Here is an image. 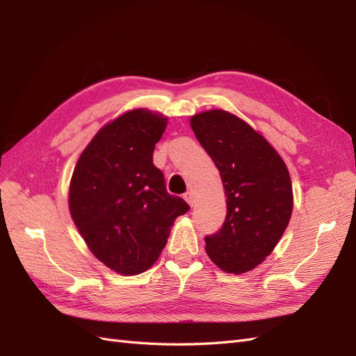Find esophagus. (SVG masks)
<instances>
[{
	"label": "esophagus",
	"instance_id": "esophagus-1",
	"mask_svg": "<svg viewBox=\"0 0 356 356\" xmlns=\"http://www.w3.org/2000/svg\"><path fill=\"white\" fill-rule=\"evenodd\" d=\"M184 199L188 202V205H194V193L193 191H186L185 194H184Z\"/></svg>",
	"mask_w": 356,
	"mask_h": 356
}]
</instances>
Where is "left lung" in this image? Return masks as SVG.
Instances as JSON below:
<instances>
[{"mask_svg":"<svg viewBox=\"0 0 356 356\" xmlns=\"http://www.w3.org/2000/svg\"><path fill=\"white\" fill-rule=\"evenodd\" d=\"M190 124L228 199L222 228L205 237L207 252L225 272L243 274L272 252L291 220L289 171L263 136L228 111L199 113Z\"/></svg>","mask_w":356,"mask_h":356,"instance_id":"obj_1","label":"left lung"}]
</instances>
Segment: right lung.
<instances>
[{"label":"right lung","mask_w":356,"mask_h":356,"mask_svg":"<svg viewBox=\"0 0 356 356\" xmlns=\"http://www.w3.org/2000/svg\"><path fill=\"white\" fill-rule=\"evenodd\" d=\"M166 119L133 110L101 128L74 166L70 214L90 251L124 275L159 259L170 228L190 205L166 191L153 151Z\"/></svg>","instance_id":"1"}]
</instances>
